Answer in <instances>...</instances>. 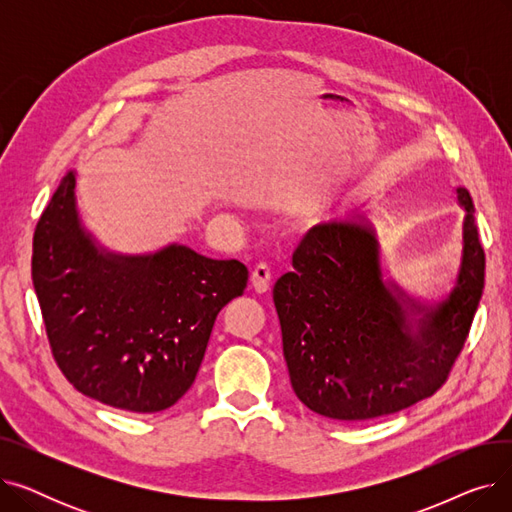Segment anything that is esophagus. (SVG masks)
<instances>
[{
	"instance_id": "esophagus-1",
	"label": "esophagus",
	"mask_w": 512,
	"mask_h": 512,
	"mask_svg": "<svg viewBox=\"0 0 512 512\" xmlns=\"http://www.w3.org/2000/svg\"><path fill=\"white\" fill-rule=\"evenodd\" d=\"M270 282H272L270 265H265V263L255 265L253 272H251V286H253V290L263 294V292L270 290Z\"/></svg>"
}]
</instances>
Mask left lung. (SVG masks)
I'll return each mask as SVG.
<instances>
[{"instance_id": "left-lung-1", "label": "left lung", "mask_w": 512, "mask_h": 512, "mask_svg": "<svg viewBox=\"0 0 512 512\" xmlns=\"http://www.w3.org/2000/svg\"><path fill=\"white\" fill-rule=\"evenodd\" d=\"M465 209L454 288L423 303L384 278L382 249L363 215L313 226L292 255L294 270L274 286L282 348L294 394L338 421L398 413L432 396L463 351L483 292L475 207Z\"/></svg>"}]
</instances>
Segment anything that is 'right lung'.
Listing matches in <instances>:
<instances>
[{
  "instance_id": "obj_1",
  "label": "right lung",
  "mask_w": 512,
  "mask_h": 512,
  "mask_svg": "<svg viewBox=\"0 0 512 512\" xmlns=\"http://www.w3.org/2000/svg\"><path fill=\"white\" fill-rule=\"evenodd\" d=\"M236 259L184 245L112 253L76 209L70 170L33 236V286L53 359L89 398L130 413L170 409L193 386L218 313L247 288Z\"/></svg>"
}]
</instances>
